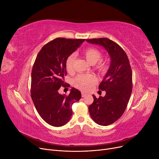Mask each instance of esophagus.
Returning a JSON list of instances; mask_svg holds the SVG:
<instances>
[{"label": "esophagus", "instance_id": "obj_1", "mask_svg": "<svg viewBox=\"0 0 159 159\" xmlns=\"http://www.w3.org/2000/svg\"><path fill=\"white\" fill-rule=\"evenodd\" d=\"M86 95H87V94H86L85 92H81V96H82L83 98L85 97V96Z\"/></svg>", "mask_w": 159, "mask_h": 159}]
</instances>
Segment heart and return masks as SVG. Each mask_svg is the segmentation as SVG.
I'll return each instance as SVG.
<instances>
[{
  "instance_id": "1",
  "label": "heart",
  "mask_w": 159,
  "mask_h": 159,
  "mask_svg": "<svg viewBox=\"0 0 159 159\" xmlns=\"http://www.w3.org/2000/svg\"><path fill=\"white\" fill-rule=\"evenodd\" d=\"M83 55L90 64H95L101 59L102 57V53L98 49L90 48L85 49L83 52ZM75 58V55L74 54H70L66 61V69L70 71L73 69V64ZM97 68L101 71H103L107 68V65L105 62L103 61H99L97 65ZM98 79L96 76L93 74H81L78 75L74 80L75 86L81 90L88 91L92 86L96 84Z\"/></svg>"
}]
</instances>
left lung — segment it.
<instances>
[{
    "mask_svg": "<svg viewBox=\"0 0 159 159\" xmlns=\"http://www.w3.org/2000/svg\"><path fill=\"white\" fill-rule=\"evenodd\" d=\"M103 46L111 58L109 68L99 89L105 91L104 97L96 98L89 106L91 118L98 125L107 126L122 116L131 97L133 88L132 70L125 52L117 43L107 38L86 40Z\"/></svg>",
    "mask_w": 159,
    "mask_h": 159,
    "instance_id": "obj_1",
    "label": "left lung"
}]
</instances>
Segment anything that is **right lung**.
<instances>
[{"mask_svg":"<svg viewBox=\"0 0 159 159\" xmlns=\"http://www.w3.org/2000/svg\"><path fill=\"white\" fill-rule=\"evenodd\" d=\"M85 39L57 38L47 43L38 53L31 74V98L40 117L54 127H61L69 121L71 105L81 99V92L72 88L68 95L58 92L67 74L66 61Z\"/></svg>","mask_w":159,"mask_h":159,"instance_id":"add662e5","label":"right lung"}]
</instances>
